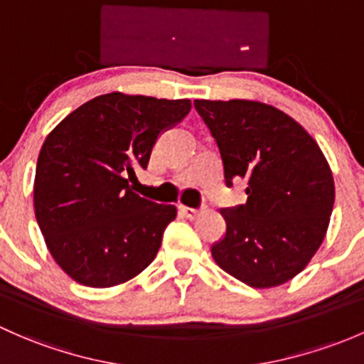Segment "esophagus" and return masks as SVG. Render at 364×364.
I'll return each mask as SVG.
<instances>
[{
  "label": "esophagus",
  "mask_w": 364,
  "mask_h": 364,
  "mask_svg": "<svg viewBox=\"0 0 364 364\" xmlns=\"http://www.w3.org/2000/svg\"><path fill=\"white\" fill-rule=\"evenodd\" d=\"M179 213L185 218H188V220H193V218H197L198 214H200V209L188 208V205H179Z\"/></svg>",
  "instance_id": "1"
}]
</instances>
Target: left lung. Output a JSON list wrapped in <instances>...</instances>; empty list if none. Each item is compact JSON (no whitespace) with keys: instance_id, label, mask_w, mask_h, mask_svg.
Here are the masks:
<instances>
[{"instance_id":"left-lung-1","label":"left lung","mask_w":364,"mask_h":364,"mask_svg":"<svg viewBox=\"0 0 364 364\" xmlns=\"http://www.w3.org/2000/svg\"><path fill=\"white\" fill-rule=\"evenodd\" d=\"M223 160L225 183L246 181V204L221 209L214 262L251 288L300 274L323 244L335 202L328 160L289 114L246 99L193 101Z\"/></svg>"}]
</instances>
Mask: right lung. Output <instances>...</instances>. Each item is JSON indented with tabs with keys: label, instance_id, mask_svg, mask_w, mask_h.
<instances>
[{
	"label": "right lung",
	"instance_id": "add662e5",
	"mask_svg": "<svg viewBox=\"0 0 364 364\" xmlns=\"http://www.w3.org/2000/svg\"><path fill=\"white\" fill-rule=\"evenodd\" d=\"M190 109V99L112 92L76 108L47 136L34 213L53 259L76 282L112 288L155 259L176 208L139 197L127 174L146 169L160 134Z\"/></svg>",
	"mask_w": 364,
	"mask_h": 364
}]
</instances>
